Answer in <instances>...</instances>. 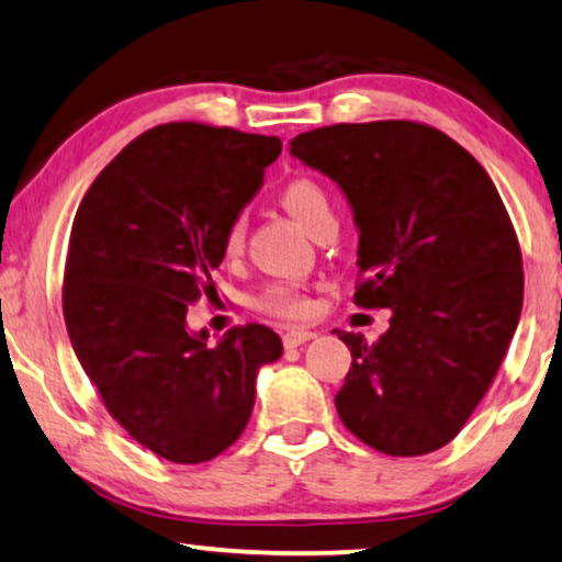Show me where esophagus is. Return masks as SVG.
Returning <instances> with one entry per match:
<instances>
[{
  "label": "esophagus",
  "mask_w": 562,
  "mask_h": 562,
  "mask_svg": "<svg viewBox=\"0 0 562 562\" xmlns=\"http://www.w3.org/2000/svg\"><path fill=\"white\" fill-rule=\"evenodd\" d=\"M316 339V334L308 331V328H290V331L282 334V344H285L288 349L293 347H301V344Z\"/></svg>",
  "instance_id": "1"
}]
</instances>
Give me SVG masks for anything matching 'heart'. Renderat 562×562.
<instances>
[{
	"label": "heart",
	"instance_id": "heart-1",
	"mask_svg": "<svg viewBox=\"0 0 562 562\" xmlns=\"http://www.w3.org/2000/svg\"><path fill=\"white\" fill-rule=\"evenodd\" d=\"M280 205L285 207L308 234H313L321 223L334 221V205L326 187L308 175H297L282 184ZM244 236L246 228L241 218H234L228 223V228L223 231V254H226L228 259L241 254ZM257 308L274 318H303L311 313L313 303L301 288L285 285V282H274V285L261 290V295L257 297Z\"/></svg>",
	"mask_w": 562,
	"mask_h": 562
}]
</instances>
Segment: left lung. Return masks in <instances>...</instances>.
<instances>
[{
  "label": "left lung",
  "mask_w": 562,
  "mask_h": 562,
  "mask_svg": "<svg viewBox=\"0 0 562 562\" xmlns=\"http://www.w3.org/2000/svg\"><path fill=\"white\" fill-rule=\"evenodd\" d=\"M290 154L331 177L355 211V303L393 311L375 344L336 328L351 351L339 418L393 458L439 450L488 393L521 316V249L496 184L414 120L326 125Z\"/></svg>",
  "instance_id": "8db88e82"
}]
</instances>
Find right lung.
Instances as JSON below:
<instances>
[{"label": "right lung", "instance_id": "obj_1", "mask_svg": "<svg viewBox=\"0 0 562 562\" xmlns=\"http://www.w3.org/2000/svg\"><path fill=\"white\" fill-rule=\"evenodd\" d=\"M282 151L277 136L205 123L140 133L81 200L64 267V321L108 414L179 465L241 437L272 328H231L218 347L187 331V308L215 293L223 231Z\"/></svg>", "mask_w": 562, "mask_h": 562}]
</instances>
